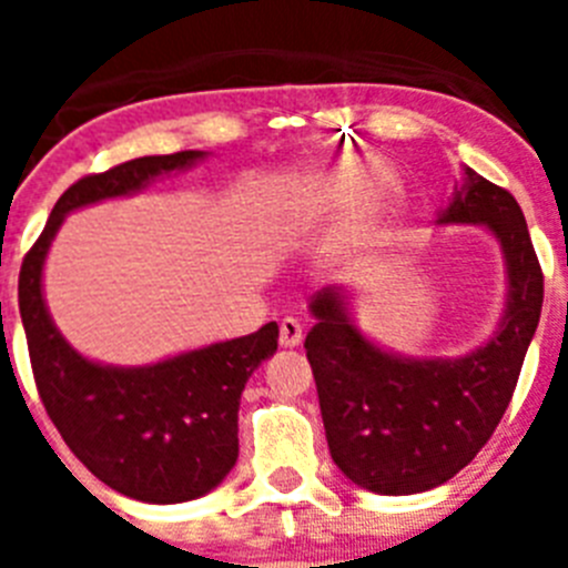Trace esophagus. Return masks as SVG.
Masks as SVG:
<instances>
[{"mask_svg": "<svg viewBox=\"0 0 568 568\" xmlns=\"http://www.w3.org/2000/svg\"><path fill=\"white\" fill-rule=\"evenodd\" d=\"M301 338H304V327H301V321H295V318L281 321V324H278V344L284 346V349H293V346H298Z\"/></svg>", "mask_w": 568, "mask_h": 568, "instance_id": "1", "label": "esophagus"}]
</instances>
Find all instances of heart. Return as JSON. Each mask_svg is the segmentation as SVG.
Here are the masks:
<instances>
[{"instance_id": "b5f03b06", "label": "heart", "mask_w": 568, "mask_h": 568, "mask_svg": "<svg viewBox=\"0 0 568 568\" xmlns=\"http://www.w3.org/2000/svg\"><path fill=\"white\" fill-rule=\"evenodd\" d=\"M375 187V168L366 159L358 155H349V159H341V162L327 164L321 168L318 173H313L310 179L298 184L295 190V215H298L304 224H318L329 222L335 215H344L349 210L358 207L361 202H366V195L373 193ZM381 233V215L378 210H373L369 215H364L358 224L346 230L338 241V250L344 255H358L366 247H373L375 239Z\"/></svg>"}]
</instances>
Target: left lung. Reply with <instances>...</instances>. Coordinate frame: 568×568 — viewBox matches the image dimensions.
Returning a JSON list of instances; mask_svg holds the SVG:
<instances>
[{"instance_id":"8db88e82","label":"left lung","mask_w":568,"mask_h":568,"mask_svg":"<svg viewBox=\"0 0 568 568\" xmlns=\"http://www.w3.org/2000/svg\"><path fill=\"white\" fill-rule=\"evenodd\" d=\"M484 224L504 244L509 301L495 338L455 361L389 355L346 321L335 287L313 295L304 349L313 366L329 455L353 484L413 495L446 484L486 446L518 386L544 307V270L509 190L466 170L440 224Z\"/></svg>"}]
</instances>
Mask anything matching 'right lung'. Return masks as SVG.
<instances>
[{
  "label": "right lung",
  "instance_id": "add662e5",
  "mask_svg": "<svg viewBox=\"0 0 568 568\" xmlns=\"http://www.w3.org/2000/svg\"><path fill=\"white\" fill-rule=\"evenodd\" d=\"M199 150L142 155L70 184L28 250L19 313L30 369L48 418L102 484L148 504L207 495L239 458V400L255 366L275 353L278 324L139 369L93 364L64 344L42 298V264L64 213L133 193L159 173L187 168Z\"/></svg>",
  "mask_w": 568,
  "mask_h": 568
}]
</instances>
